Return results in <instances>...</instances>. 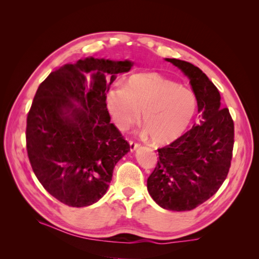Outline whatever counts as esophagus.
Wrapping results in <instances>:
<instances>
[{"label": "esophagus", "instance_id": "34e87169", "mask_svg": "<svg viewBox=\"0 0 259 259\" xmlns=\"http://www.w3.org/2000/svg\"><path fill=\"white\" fill-rule=\"evenodd\" d=\"M139 146L140 145L138 143L134 142V140H130V149H131V151H135Z\"/></svg>", "mask_w": 259, "mask_h": 259}]
</instances>
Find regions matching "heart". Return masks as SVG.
Listing matches in <instances>:
<instances>
[{"mask_svg":"<svg viewBox=\"0 0 259 259\" xmlns=\"http://www.w3.org/2000/svg\"><path fill=\"white\" fill-rule=\"evenodd\" d=\"M107 105L119 128H127L143 112L146 131L153 142L166 144L186 131L197 100L190 90L174 81L156 73H139L131 76L124 88L109 91Z\"/></svg>","mask_w":259,"mask_h":259,"instance_id":"b5f03b06","label":"heart"}]
</instances>
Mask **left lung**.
<instances>
[{
  "label": "left lung",
  "instance_id": "1",
  "mask_svg": "<svg viewBox=\"0 0 259 259\" xmlns=\"http://www.w3.org/2000/svg\"><path fill=\"white\" fill-rule=\"evenodd\" d=\"M189 77L197 98L200 124L159 148V161L147 188L156 204L169 210H191L218 191L230 168L234 124L228 108L206 74L194 65L165 58Z\"/></svg>",
  "mask_w": 259,
  "mask_h": 259
}]
</instances>
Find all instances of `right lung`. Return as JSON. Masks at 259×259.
<instances>
[{
  "label": "right lung",
  "instance_id": "add662e5",
  "mask_svg": "<svg viewBox=\"0 0 259 259\" xmlns=\"http://www.w3.org/2000/svg\"><path fill=\"white\" fill-rule=\"evenodd\" d=\"M132 66L128 60L80 59L51 72L35 93L27 116L28 158L44 189L68 206L103 198L115 164L130 151L110 122L106 94L116 74Z\"/></svg>",
  "mask_w": 259,
  "mask_h": 259
}]
</instances>
